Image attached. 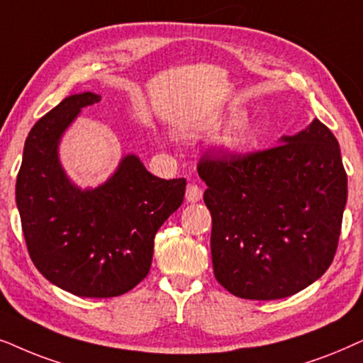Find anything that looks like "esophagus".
I'll use <instances>...</instances> for the list:
<instances>
[{
  "instance_id": "34e87169",
  "label": "esophagus",
  "mask_w": 363,
  "mask_h": 363,
  "mask_svg": "<svg viewBox=\"0 0 363 363\" xmlns=\"http://www.w3.org/2000/svg\"><path fill=\"white\" fill-rule=\"evenodd\" d=\"M202 199V189L196 184H189L186 191V201L187 202H199Z\"/></svg>"
}]
</instances>
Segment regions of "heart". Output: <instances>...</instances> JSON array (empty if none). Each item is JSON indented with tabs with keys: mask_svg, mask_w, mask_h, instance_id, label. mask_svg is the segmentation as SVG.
Here are the masks:
<instances>
[{
	"mask_svg": "<svg viewBox=\"0 0 363 363\" xmlns=\"http://www.w3.org/2000/svg\"><path fill=\"white\" fill-rule=\"evenodd\" d=\"M254 136H255V129L252 128V124L239 123L235 124L229 133H227L224 141H222V146L230 152H239L252 143Z\"/></svg>",
	"mask_w": 363,
	"mask_h": 363,
	"instance_id": "b5f03b06",
	"label": "heart"
}]
</instances>
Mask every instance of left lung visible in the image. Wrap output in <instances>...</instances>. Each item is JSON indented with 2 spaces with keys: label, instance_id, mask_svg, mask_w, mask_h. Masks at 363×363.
Segmentation results:
<instances>
[{
  "label": "left lung",
  "instance_id": "left-lung-1",
  "mask_svg": "<svg viewBox=\"0 0 363 363\" xmlns=\"http://www.w3.org/2000/svg\"><path fill=\"white\" fill-rule=\"evenodd\" d=\"M212 216L217 282L250 301L301 292L332 264L347 202L339 143L318 119L279 146L206 156L197 166Z\"/></svg>",
  "mask_w": 363,
  "mask_h": 363
}]
</instances>
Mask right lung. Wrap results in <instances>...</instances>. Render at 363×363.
<instances>
[{
	"label": "right lung",
	"instance_id": "obj_1",
	"mask_svg": "<svg viewBox=\"0 0 363 363\" xmlns=\"http://www.w3.org/2000/svg\"><path fill=\"white\" fill-rule=\"evenodd\" d=\"M99 101L89 91L71 94L33 125L16 206L36 269L62 291L108 298L147 275L156 232L181 207L186 179L152 176L136 154H128L94 189L71 182L60 161L61 138L83 108Z\"/></svg>",
	"mask_w": 363,
	"mask_h": 363
}]
</instances>
